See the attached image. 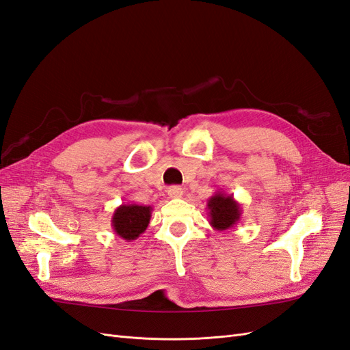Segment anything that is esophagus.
I'll use <instances>...</instances> for the list:
<instances>
[{
  "instance_id": "34e87169",
  "label": "esophagus",
  "mask_w": 350,
  "mask_h": 350,
  "mask_svg": "<svg viewBox=\"0 0 350 350\" xmlns=\"http://www.w3.org/2000/svg\"><path fill=\"white\" fill-rule=\"evenodd\" d=\"M183 188L181 187H169L167 188V196L171 198H181L183 197Z\"/></svg>"
}]
</instances>
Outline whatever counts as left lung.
<instances>
[{
	"label": "left lung",
	"mask_w": 350,
	"mask_h": 350,
	"mask_svg": "<svg viewBox=\"0 0 350 350\" xmlns=\"http://www.w3.org/2000/svg\"><path fill=\"white\" fill-rule=\"evenodd\" d=\"M207 210L210 217L208 224L219 232L234 229L242 216L241 204L234 196L225 194V191H220V189L207 200Z\"/></svg>",
	"instance_id": "8db88e82"
}]
</instances>
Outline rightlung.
I'll list each match as a JSON object with an SVG mask.
<instances>
[{
  "mask_svg": "<svg viewBox=\"0 0 350 350\" xmlns=\"http://www.w3.org/2000/svg\"><path fill=\"white\" fill-rule=\"evenodd\" d=\"M152 206L143 204H121L116 207L111 225L116 237L131 242L139 238L150 224Z\"/></svg>",
  "mask_w": 350,
  "mask_h": 350,
  "instance_id": "right-lung-1",
  "label": "right lung"
}]
</instances>
